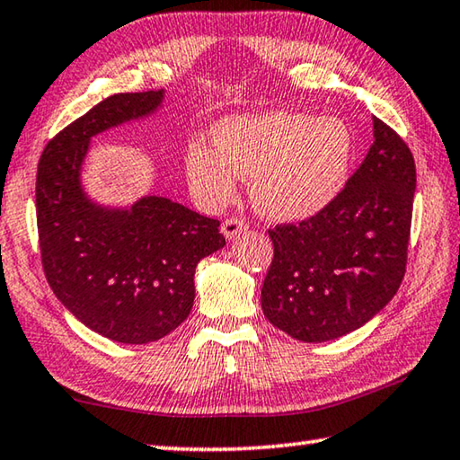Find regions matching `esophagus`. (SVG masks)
I'll list each match as a JSON object with an SVG mask.
<instances>
[{"label":"esophagus","mask_w":460,"mask_h":460,"mask_svg":"<svg viewBox=\"0 0 460 460\" xmlns=\"http://www.w3.org/2000/svg\"><path fill=\"white\" fill-rule=\"evenodd\" d=\"M247 227L249 225L245 219H241V217H229V219L223 221L221 231L227 239H235L237 235H241V233H245Z\"/></svg>","instance_id":"34e87169"}]
</instances>
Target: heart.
<instances>
[{
	"label": "heart",
	"instance_id": "1",
	"mask_svg": "<svg viewBox=\"0 0 460 460\" xmlns=\"http://www.w3.org/2000/svg\"><path fill=\"white\" fill-rule=\"evenodd\" d=\"M213 146H190L192 190L208 205H225L237 190V176L252 178L255 207L278 221L324 211L345 186L355 150L341 119L288 111L223 119Z\"/></svg>",
	"mask_w": 460,
	"mask_h": 460
}]
</instances>
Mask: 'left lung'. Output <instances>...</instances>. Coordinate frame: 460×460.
<instances>
[{"mask_svg":"<svg viewBox=\"0 0 460 460\" xmlns=\"http://www.w3.org/2000/svg\"><path fill=\"white\" fill-rule=\"evenodd\" d=\"M373 137L361 166L324 211L268 231L274 260L261 308L298 341H332L359 329L394 298L406 274L414 155L377 118Z\"/></svg>","mask_w":460,"mask_h":460,"instance_id":"8db88e82","label":"left lung"}]
</instances>
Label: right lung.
Segmentation results:
<instances>
[{"instance_id":"obj_1","label":"right lung","mask_w":460,"mask_h":460,"mask_svg":"<svg viewBox=\"0 0 460 460\" xmlns=\"http://www.w3.org/2000/svg\"><path fill=\"white\" fill-rule=\"evenodd\" d=\"M160 103L162 91L103 99L46 144L36 172L38 243L52 292L91 331L128 345L158 341L186 321L197 263L225 245L219 221L170 199L109 211L83 194L89 139Z\"/></svg>"}]
</instances>
